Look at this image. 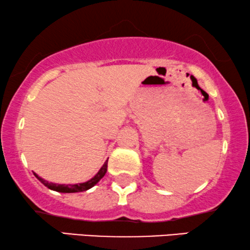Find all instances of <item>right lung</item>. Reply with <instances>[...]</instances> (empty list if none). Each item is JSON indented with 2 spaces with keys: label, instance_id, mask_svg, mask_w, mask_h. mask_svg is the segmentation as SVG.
Returning <instances> with one entry per match:
<instances>
[{
  "label": "right lung",
  "instance_id": "add662e5",
  "mask_svg": "<svg viewBox=\"0 0 250 250\" xmlns=\"http://www.w3.org/2000/svg\"><path fill=\"white\" fill-rule=\"evenodd\" d=\"M107 162L104 165H102V167L100 170H99V172L96 173L92 179H89L88 182H86V183H81V184H76V185L53 184V183H49V182H46V180H44L43 178H41L38 174L35 173V176H36V178H37L38 180H41V183H43V184L46 186V188H49L50 190H53V191H57V192H62V193H74V192H83V191H87V190H89L91 188H93V186H94L96 183H98L99 180H100L102 177L106 174V172H107Z\"/></svg>",
  "mask_w": 250,
  "mask_h": 250
}]
</instances>
